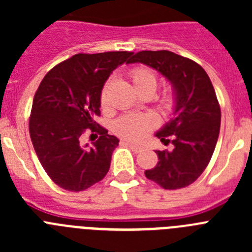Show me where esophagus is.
<instances>
[{
    "instance_id": "esophagus-1",
    "label": "esophagus",
    "mask_w": 252,
    "mask_h": 252,
    "mask_svg": "<svg viewBox=\"0 0 252 252\" xmlns=\"http://www.w3.org/2000/svg\"><path fill=\"white\" fill-rule=\"evenodd\" d=\"M125 145H127L133 153H141V151H144V148H142V146L135 145V144H132V142H125Z\"/></svg>"
}]
</instances>
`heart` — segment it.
<instances>
[{
    "label": "heart",
    "mask_w": 252,
    "mask_h": 252,
    "mask_svg": "<svg viewBox=\"0 0 252 252\" xmlns=\"http://www.w3.org/2000/svg\"><path fill=\"white\" fill-rule=\"evenodd\" d=\"M131 81L133 86L137 90V92H144V91H153L155 92L158 86L157 74L148 68H135L131 70ZM111 79L106 82L103 86V90L101 92V103L102 106L107 103V95L111 87ZM166 106L173 104L171 97L165 99ZM157 125V120L151 115H127L124 116L119 121L116 122L115 130L120 136L125 139L131 140V141H140L149 133V131L153 130V127Z\"/></svg>",
    "instance_id": "1"
}]
</instances>
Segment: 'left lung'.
<instances>
[{"mask_svg": "<svg viewBox=\"0 0 252 252\" xmlns=\"http://www.w3.org/2000/svg\"><path fill=\"white\" fill-rule=\"evenodd\" d=\"M141 63L168 79L174 91V117L155 136L173 150H157L148 179L164 189H180L198 179L212 158L220 135L221 108L208 74L193 60L168 50L139 51L127 64Z\"/></svg>", "mask_w": 252, "mask_h": 252, "instance_id": "1", "label": "left lung"}]
</instances>
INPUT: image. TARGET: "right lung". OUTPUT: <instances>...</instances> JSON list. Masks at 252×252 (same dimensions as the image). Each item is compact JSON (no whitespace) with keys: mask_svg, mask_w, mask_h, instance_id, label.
<instances>
[{"mask_svg":"<svg viewBox=\"0 0 252 252\" xmlns=\"http://www.w3.org/2000/svg\"><path fill=\"white\" fill-rule=\"evenodd\" d=\"M131 55L128 51L75 54L54 66L40 83L29 131L40 164L60 188L81 192L108 173L120 140L94 119L101 115L104 82ZM87 129L100 137L83 147L80 136Z\"/></svg>","mask_w":252,"mask_h":252,"instance_id":"right-lung-1","label":"right lung"}]
</instances>
